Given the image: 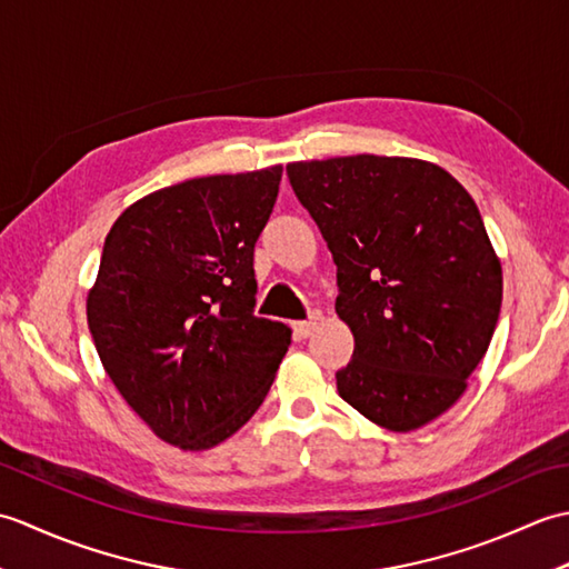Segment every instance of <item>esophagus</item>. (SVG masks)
<instances>
[{"instance_id": "obj_1", "label": "esophagus", "mask_w": 569, "mask_h": 569, "mask_svg": "<svg viewBox=\"0 0 569 569\" xmlns=\"http://www.w3.org/2000/svg\"><path fill=\"white\" fill-rule=\"evenodd\" d=\"M322 318H320V312H316V316H312L310 320H303V322H293V335H296V340H306V337H310L312 332H316V328H318V322H320Z\"/></svg>"}]
</instances>
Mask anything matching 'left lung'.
I'll return each mask as SVG.
<instances>
[{"label": "left lung", "mask_w": 569, "mask_h": 569, "mask_svg": "<svg viewBox=\"0 0 569 569\" xmlns=\"http://www.w3.org/2000/svg\"><path fill=\"white\" fill-rule=\"evenodd\" d=\"M328 241L355 335L337 391L377 426L408 432L465 393L497 328L503 276L477 202L445 168L403 156L288 163Z\"/></svg>", "instance_id": "1"}]
</instances>
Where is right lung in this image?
<instances>
[{
    "mask_svg": "<svg viewBox=\"0 0 569 569\" xmlns=\"http://www.w3.org/2000/svg\"><path fill=\"white\" fill-rule=\"evenodd\" d=\"M283 166L137 200L104 239L88 328L107 377L168 445L200 452L257 413L291 330L253 316V244Z\"/></svg>",
    "mask_w": 569,
    "mask_h": 569,
    "instance_id": "obj_1",
    "label": "right lung"
}]
</instances>
